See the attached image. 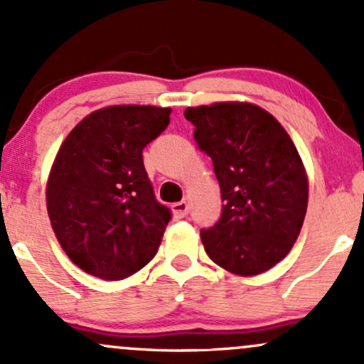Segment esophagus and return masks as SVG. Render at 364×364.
I'll use <instances>...</instances> for the list:
<instances>
[{
	"label": "esophagus",
	"mask_w": 364,
	"mask_h": 364,
	"mask_svg": "<svg viewBox=\"0 0 364 364\" xmlns=\"http://www.w3.org/2000/svg\"><path fill=\"white\" fill-rule=\"evenodd\" d=\"M173 214H174V217H176V219H183V217H186L188 215V210H190V205H188V202H185V200H183V202H176V203H173Z\"/></svg>",
	"instance_id": "esophagus-1"
}]
</instances>
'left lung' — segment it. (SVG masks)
I'll list each match as a JSON object with an SVG mask.
<instances>
[{
  "label": "left lung",
  "instance_id": "obj_1",
  "mask_svg": "<svg viewBox=\"0 0 364 364\" xmlns=\"http://www.w3.org/2000/svg\"><path fill=\"white\" fill-rule=\"evenodd\" d=\"M200 150L212 159L223 214L200 231L212 262L229 272L272 269L298 240L308 178L291 136L270 112L250 102L188 107Z\"/></svg>",
  "mask_w": 364,
  "mask_h": 364
}]
</instances>
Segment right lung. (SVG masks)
Returning a JSON list of instances; mask_svg holds the SVG:
<instances>
[{
  "mask_svg": "<svg viewBox=\"0 0 364 364\" xmlns=\"http://www.w3.org/2000/svg\"><path fill=\"white\" fill-rule=\"evenodd\" d=\"M169 114V107H104L58 150L48 214L61 248L83 272L121 281L156 257L171 210L156 200L141 152L168 128Z\"/></svg>",
  "mask_w": 364,
  "mask_h": 364,
  "instance_id": "add662e5",
  "label": "right lung"
}]
</instances>
